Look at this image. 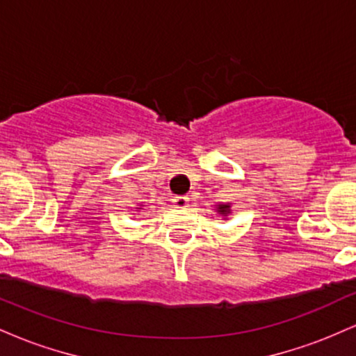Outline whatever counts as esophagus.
I'll return each instance as SVG.
<instances>
[{
  "label": "esophagus",
  "mask_w": 356,
  "mask_h": 356,
  "mask_svg": "<svg viewBox=\"0 0 356 356\" xmlns=\"http://www.w3.org/2000/svg\"><path fill=\"white\" fill-rule=\"evenodd\" d=\"M174 206L179 207V209H186L187 206H189V197L187 195H177V197L172 199Z\"/></svg>",
  "instance_id": "34e87169"
}]
</instances>
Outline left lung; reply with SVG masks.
<instances>
[{
  "instance_id": "obj_1",
  "label": "left lung",
  "mask_w": 356,
  "mask_h": 356,
  "mask_svg": "<svg viewBox=\"0 0 356 356\" xmlns=\"http://www.w3.org/2000/svg\"><path fill=\"white\" fill-rule=\"evenodd\" d=\"M216 211H218V214H220L226 219L227 216L231 214V204H218V206H216Z\"/></svg>"
}]
</instances>
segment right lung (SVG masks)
<instances>
[{
  "label": "right lung",
  "instance_id": "1",
  "mask_svg": "<svg viewBox=\"0 0 356 356\" xmlns=\"http://www.w3.org/2000/svg\"><path fill=\"white\" fill-rule=\"evenodd\" d=\"M136 209H137V211H138V209H140V207H136Z\"/></svg>",
  "mask_w": 356,
  "mask_h": 356
}]
</instances>
